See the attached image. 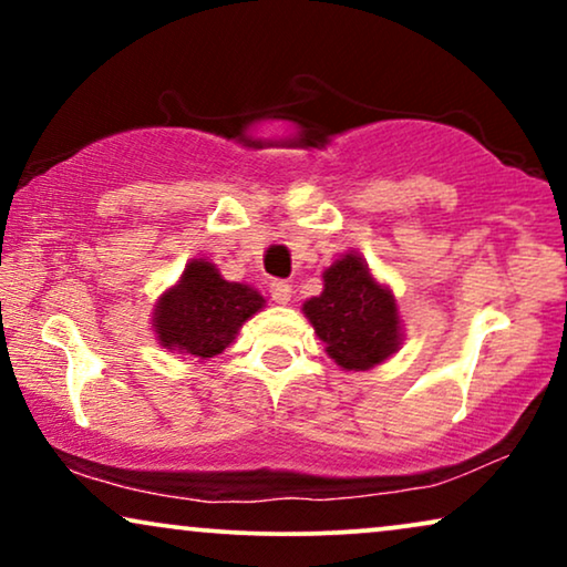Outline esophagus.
Segmentation results:
<instances>
[{
    "mask_svg": "<svg viewBox=\"0 0 567 567\" xmlns=\"http://www.w3.org/2000/svg\"><path fill=\"white\" fill-rule=\"evenodd\" d=\"M291 284L289 281H274L270 284V297H274V301H278V305H289L291 301Z\"/></svg>",
    "mask_w": 567,
    "mask_h": 567,
    "instance_id": "1",
    "label": "esophagus"
}]
</instances>
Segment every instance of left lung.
Here are the masks:
<instances>
[{"mask_svg":"<svg viewBox=\"0 0 567 567\" xmlns=\"http://www.w3.org/2000/svg\"><path fill=\"white\" fill-rule=\"evenodd\" d=\"M301 312L324 343V353L346 371H369L402 346V317L392 289L348 250L322 270V293Z\"/></svg>","mask_w":567,"mask_h":567,"instance_id":"left-lung-1","label":"left lung"}]
</instances>
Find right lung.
<instances>
[{"label":"right lung","instance_id":"add662e5","mask_svg":"<svg viewBox=\"0 0 567 567\" xmlns=\"http://www.w3.org/2000/svg\"><path fill=\"white\" fill-rule=\"evenodd\" d=\"M266 307L250 284L227 281L206 258H193L154 301L152 330L162 348L206 363L237 340L243 324Z\"/></svg>","mask_w":567,"mask_h":567}]
</instances>
